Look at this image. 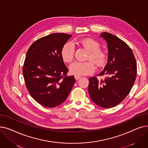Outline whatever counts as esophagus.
<instances>
[{
    "instance_id": "obj_1",
    "label": "esophagus",
    "mask_w": 148,
    "mask_h": 148,
    "mask_svg": "<svg viewBox=\"0 0 148 148\" xmlns=\"http://www.w3.org/2000/svg\"><path fill=\"white\" fill-rule=\"evenodd\" d=\"M74 78H75V79L76 80H77L80 79L81 78V77L80 76H78V75H74Z\"/></svg>"
}]
</instances>
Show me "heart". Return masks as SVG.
Wrapping results in <instances>:
<instances>
[{"label": "heart", "mask_w": 148, "mask_h": 148, "mask_svg": "<svg viewBox=\"0 0 148 148\" xmlns=\"http://www.w3.org/2000/svg\"><path fill=\"white\" fill-rule=\"evenodd\" d=\"M80 44L89 51L87 60H92L98 67L104 65L106 60L105 53L100 50V45L92 38H84L79 41ZM74 46L70 42L65 43L61 49V58L65 62H71L74 56ZM69 71L72 74L81 76L93 73L95 71V66L90 61L75 62L69 66Z\"/></svg>", "instance_id": "obj_1"}]
</instances>
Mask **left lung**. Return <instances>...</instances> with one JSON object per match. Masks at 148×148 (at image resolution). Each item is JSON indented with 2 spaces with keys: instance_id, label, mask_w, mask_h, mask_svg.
I'll return each mask as SVG.
<instances>
[{
  "instance_id": "left-lung-1",
  "label": "left lung",
  "mask_w": 148,
  "mask_h": 148,
  "mask_svg": "<svg viewBox=\"0 0 148 148\" xmlns=\"http://www.w3.org/2000/svg\"><path fill=\"white\" fill-rule=\"evenodd\" d=\"M99 36L106 41L108 48L107 63L98 74L104 78H89L88 92L93 102L108 108L121 103L128 95L136 80L137 65L133 51L125 42L107 32Z\"/></svg>"
}]
</instances>
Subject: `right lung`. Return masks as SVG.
<instances>
[{"label": "right lung", "mask_w": 148, "mask_h": 148, "mask_svg": "<svg viewBox=\"0 0 148 148\" xmlns=\"http://www.w3.org/2000/svg\"><path fill=\"white\" fill-rule=\"evenodd\" d=\"M72 35L55 33L41 38L28 49L23 74L30 95L46 107L63 103L75 82L65 76L68 69L60 55L63 45Z\"/></svg>", "instance_id": "1"}]
</instances>
